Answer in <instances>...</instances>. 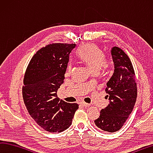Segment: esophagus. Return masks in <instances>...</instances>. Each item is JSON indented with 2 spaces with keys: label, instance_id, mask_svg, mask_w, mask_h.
I'll list each match as a JSON object with an SVG mask.
<instances>
[{
  "label": "esophagus",
  "instance_id": "34e87169",
  "mask_svg": "<svg viewBox=\"0 0 153 153\" xmlns=\"http://www.w3.org/2000/svg\"><path fill=\"white\" fill-rule=\"evenodd\" d=\"M81 104L82 106H84V107H89V106H90V104L85 103V102H84V101H82V102H81Z\"/></svg>",
  "mask_w": 153,
  "mask_h": 153
}]
</instances>
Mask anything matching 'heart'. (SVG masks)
Listing matches in <instances>:
<instances>
[{
	"label": "heart",
	"instance_id": "b5f03b06",
	"mask_svg": "<svg viewBox=\"0 0 153 153\" xmlns=\"http://www.w3.org/2000/svg\"><path fill=\"white\" fill-rule=\"evenodd\" d=\"M77 56L84 64H86L91 72L99 71L101 66H106L105 55L101 48L95 44L86 43L80 45L77 50ZM71 71V66H68V72Z\"/></svg>",
	"mask_w": 153,
	"mask_h": 153
}]
</instances>
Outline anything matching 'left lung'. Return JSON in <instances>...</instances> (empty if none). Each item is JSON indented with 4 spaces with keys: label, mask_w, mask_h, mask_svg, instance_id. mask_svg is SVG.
<instances>
[{
    "label": "left lung",
    "mask_w": 153,
    "mask_h": 153,
    "mask_svg": "<svg viewBox=\"0 0 153 153\" xmlns=\"http://www.w3.org/2000/svg\"><path fill=\"white\" fill-rule=\"evenodd\" d=\"M114 64L113 75L105 89L109 103L100 111L94 122L97 127L108 132L118 131L132 111L137 97L134 70L128 55L118 47L111 50Z\"/></svg>",
    "instance_id": "8db88e82"
}]
</instances>
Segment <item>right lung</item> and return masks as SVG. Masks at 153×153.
<instances>
[{
  "label": "right lung",
  "mask_w": 153,
  "mask_h": 153,
  "mask_svg": "<svg viewBox=\"0 0 153 153\" xmlns=\"http://www.w3.org/2000/svg\"><path fill=\"white\" fill-rule=\"evenodd\" d=\"M75 44H52L37 52L24 76L22 93L29 114L43 129L61 132L72 124L77 103L60 100L57 91L64 82L69 55Z\"/></svg>",
  "instance_id": "right-lung-1"
}]
</instances>
